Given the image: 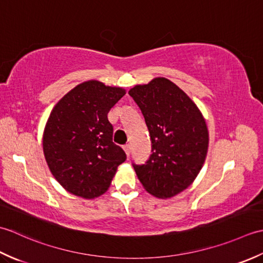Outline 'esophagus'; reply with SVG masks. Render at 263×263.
<instances>
[{
  "instance_id": "esophagus-1",
  "label": "esophagus",
  "mask_w": 263,
  "mask_h": 263,
  "mask_svg": "<svg viewBox=\"0 0 263 263\" xmlns=\"http://www.w3.org/2000/svg\"><path fill=\"white\" fill-rule=\"evenodd\" d=\"M123 149H124V152H125L126 156L128 157V156H130V153H131V146H130V144H124V146H123Z\"/></svg>"
}]
</instances>
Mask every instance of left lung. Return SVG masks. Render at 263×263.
Listing matches in <instances>:
<instances>
[{
    "instance_id": "left-lung-1",
    "label": "left lung",
    "mask_w": 263,
    "mask_h": 263,
    "mask_svg": "<svg viewBox=\"0 0 263 263\" xmlns=\"http://www.w3.org/2000/svg\"><path fill=\"white\" fill-rule=\"evenodd\" d=\"M128 95L141 109L152 139V155L133 163L143 187L157 198H172L191 185L204 163L208 128L199 108L165 78L136 86Z\"/></svg>"
}]
</instances>
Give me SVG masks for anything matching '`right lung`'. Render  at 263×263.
<instances>
[{"label": "right lung", "instance_id": "right-lung-1", "mask_svg": "<svg viewBox=\"0 0 263 263\" xmlns=\"http://www.w3.org/2000/svg\"><path fill=\"white\" fill-rule=\"evenodd\" d=\"M99 81L78 85L55 105L43 138L44 155L57 181L85 199L105 193L126 155L113 142L107 114L124 96Z\"/></svg>", "mask_w": 263, "mask_h": 263}]
</instances>
